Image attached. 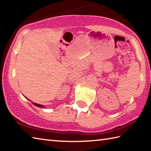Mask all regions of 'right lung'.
<instances>
[{
	"label": "right lung",
	"mask_w": 151,
	"mask_h": 151,
	"mask_svg": "<svg viewBox=\"0 0 151 151\" xmlns=\"http://www.w3.org/2000/svg\"><path fill=\"white\" fill-rule=\"evenodd\" d=\"M25 98H26V97H24ZM27 99H28L27 98H26ZM28 101H31L30 100H29V99H28ZM32 103L34 106H37V107H39V108H45V106H44L43 105H41V104H37V103H35V102H32Z\"/></svg>",
	"instance_id": "right-lung-1"
}]
</instances>
